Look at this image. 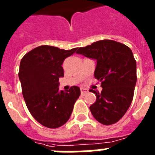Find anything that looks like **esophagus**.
<instances>
[{
    "label": "esophagus",
    "instance_id": "34e87169",
    "mask_svg": "<svg viewBox=\"0 0 155 155\" xmlns=\"http://www.w3.org/2000/svg\"><path fill=\"white\" fill-rule=\"evenodd\" d=\"M87 92H88V90H87V88H84V87H81V88H80V92H81V95H82V96L86 94Z\"/></svg>",
    "mask_w": 155,
    "mask_h": 155
}]
</instances>
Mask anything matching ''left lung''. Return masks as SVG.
Wrapping results in <instances>:
<instances>
[{
	"label": "left lung",
	"instance_id": "1",
	"mask_svg": "<svg viewBox=\"0 0 155 155\" xmlns=\"http://www.w3.org/2000/svg\"><path fill=\"white\" fill-rule=\"evenodd\" d=\"M96 59V79L101 92L90 89L97 100L90 111L97 121L109 125L117 122L130 108L137 82V66L130 47L113 40H101L76 51Z\"/></svg>",
	"mask_w": 155,
	"mask_h": 155
}]
</instances>
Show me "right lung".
Masks as SVG:
<instances>
[{"instance_id":"add662e5","label":"right lung","mask_w":155,"mask_h":155,"mask_svg":"<svg viewBox=\"0 0 155 155\" xmlns=\"http://www.w3.org/2000/svg\"><path fill=\"white\" fill-rule=\"evenodd\" d=\"M76 49L40 46L21 60L18 76L25 104L33 117L45 127L56 129L64 125L80 97L77 86L68 91L58 88L59 78L64 76L63 61Z\"/></svg>"}]
</instances>
